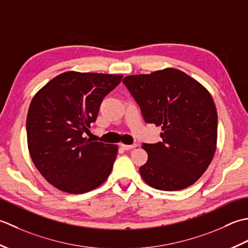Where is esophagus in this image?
Segmentation results:
<instances>
[{
  "label": "esophagus",
  "instance_id": "34e87169",
  "mask_svg": "<svg viewBox=\"0 0 248 248\" xmlns=\"http://www.w3.org/2000/svg\"><path fill=\"white\" fill-rule=\"evenodd\" d=\"M136 146H137V144H131V145H128V144H121V148H122L123 150H125V151H128V150H131V149H134V148H136Z\"/></svg>",
  "mask_w": 248,
  "mask_h": 248
}]
</instances>
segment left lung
Returning <instances> with one entry per match:
<instances>
[{"mask_svg":"<svg viewBox=\"0 0 248 248\" xmlns=\"http://www.w3.org/2000/svg\"><path fill=\"white\" fill-rule=\"evenodd\" d=\"M146 123L160 126L163 141L144 143L140 174L151 187L173 191L193 185L208 169L217 144V111L210 92L176 68L123 79Z\"/></svg>","mask_w":248,"mask_h":248,"instance_id":"left-lung-1","label":"left lung"}]
</instances>
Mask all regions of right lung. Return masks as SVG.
Wrapping results in <instances>:
<instances>
[{
    "label": "right lung",
    "mask_w": 248,
    "mask_h": 248,
    "mask_svg": "<svg viewBox=\"0 0 248 248\" xmlns=\"http://www.w3.org/2000/svg\"><path fill=\"white\" fill-rule=\"evenodd\" d=\"M122 78L70 70L34 95L27 117L29 152L40 174L55 188L83 194L108 179L118 145L91 141L82 134L96 121L105 96Z\"/></svg>",
    "instance_id": "right-lung-1"
}]
</instances>
